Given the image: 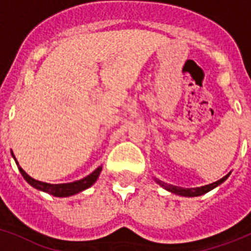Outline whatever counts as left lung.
I'll return each instance as SVG.
<instances>
[{
    "label": "left lung",
    "mask_w": 251,
    "mask_h": 251,
    "mask_svg": "<svg viewBox=\"0 0 251 251\" xmlns=\"http://www.w3.org/2000/svg\"><path fill=\"white\" fill-rule=\"evenodd\" d=\"M229 175H231V173H228L227 176H225L223 178H221L219 181L213 182V183H210V185H205V186H201V187H194V188H183V187H178V186L168 185V183L160 181V179H156V178H155V182H156L158 185H160L163 188H165L167 191L172 192V194H176V195H181V196H186V198H194V196L204 195V194H206V192H209L210 190L215 188L217 186L221 185V183H223V182H225L226 179L229 177Z\"/></svg>",
    "instance_id": "1"
}]
</instances>
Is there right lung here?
<instances>
[{
    "mask_svg": "<svg viewBox=\"0 0 251 251\" xmlns=\"http://www.w3.org/2000/svg\"><path fill=\"white\" fill-rule=\"evenodd\" d=\"M11 155H12V158H14V160H15L16 165H18L19 171H20L22 176L24 177V179L28 182L29 185L32 186V187L37 188V190H39V191L47 192V194L56 196V198H68V196L75 195V194H79V192L84 191V190L91 187V186L97 181V178H99L101 171H102V167H99L97 169H95L91 175L82 178V179H79V181L70 182V183H57V185H52V183H47V182L37 181V179L32 178L29 175H26L25 172L23 171V168L19 165L18 160H16L15 158V155L12 154V152Z\"/></svg>",
    "mask_w": 251,
    "mask_h": 251,
    "instance_id": "add662e5",
    "label": "right lung"
}]
</instances>
